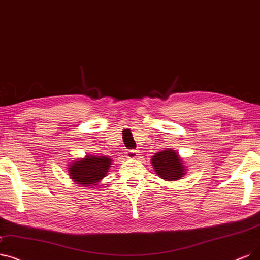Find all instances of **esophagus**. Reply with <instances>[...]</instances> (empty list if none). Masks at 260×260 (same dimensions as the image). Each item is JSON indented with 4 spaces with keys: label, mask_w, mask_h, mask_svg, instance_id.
I'll return each mask as SVG.
<instances>
[{
    "label": "esophagus",
    "mask_w": 260,
    "mask_h": 260,
    "mask_svg": "<svg viewBox=\"0 0 260 260\" xmlns=\"http://www.w3.org/2000/svg\"><path fill=\"white\" fill-rule=\"evenodd\" d=\"M126 157L127 158H136L139 155V151L138 150H128L126 151Z\"/></svg>",
    "instance_id": "34e87169"
}]
</instances>
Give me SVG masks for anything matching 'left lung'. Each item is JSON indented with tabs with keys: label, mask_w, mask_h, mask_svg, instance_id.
Here are the masks:
<instances>
[{
	"label": "left lung",
	"mask_w": 260,
	"mask_h": 260,
	"mask_svg": "<svg viewBox=\"0 0 260 260\" xmlns=\"http://www.w3.org/2000/svg\"><path fill=\"white\" fill-rule=\"evenodd\" d=\"M152 164L156 173L167 180L180 179L185 174L182 160L172 150L156 153L152 157Z\"/></svg>",
	"instance_id": "1"
}]
</instances>
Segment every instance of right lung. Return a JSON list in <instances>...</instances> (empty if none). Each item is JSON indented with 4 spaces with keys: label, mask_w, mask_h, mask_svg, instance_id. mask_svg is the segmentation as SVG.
Wrapping results in <instances>:
<instances>
[{
    "label": "right lung",
    "mask_w": 260,
    "mask_h": 260,
    "mask_svg": "<svg viewBox=\"0 0 260 260\" xmlns=\"http://www.w3.org/2000/svg\"><path fill=\"white\" fill-rule=\"evenodd\" d=\"M110 161L109 158L105 156H87L70 166V176L80 185H95L99 180L106 176Z\"/></svg>",
    "instance_id": "obj_1"
}]
</instances>
